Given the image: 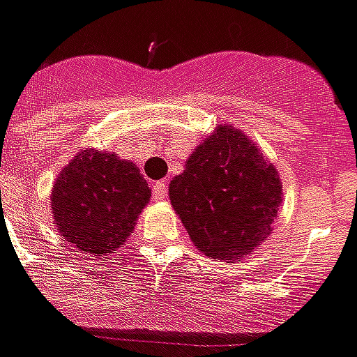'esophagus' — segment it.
I'll use <instances>...</instances> for the list:
<instances>
[{
    "mask_svg": "<svg viewBox=\"0 0 357 357\" xmlns=\"http://www.w3.org/2000/svg\"><path fill=\"white\" fill-rule=\"evenodd\" d=\"M153 197L154 201H164L167 197V186H165L164 181L154 182L153 184Z\"/></svg>",
    "mask_w": 357,
    "mask_h": 357,
    "instance_id": "1",
    "label": "esophagus"
}]
</instances>
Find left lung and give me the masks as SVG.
<instances>
[{
    "instance_id": "obj_1",
    "label": "left lung",
    "mask_w": 357,
    "mask_h": 357,
    "mask_svg": "<svg viewBox=\"0 0 357 357\" xmlns=\"http://www.w3.org/2000/svg\"><path fill=\"white\" fill-rule=\"evenodd\" d=\"M169 201L201 253L234 262L272 233L283 184L250 135L218 124L169 182Z\"/></svg>"
}]
</instances>
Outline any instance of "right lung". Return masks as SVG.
Returning <instances> with one entry per match:
<instances>
[{
    "mask_svg": "<svg viewBox=\"0 0 357 357\" xmlns=\"http://www.w3.org/2000/svg\"><path fill=\"white\" fill-rule=\"evenodd\" d=\"M151 201L139 167L117 154L79 151L61 169L50 193L57 233L79 253H115L130 238Z\"/></svg>",
    "mask_w": 357,
    "mask_h": 357,
    "instance_id": "obj_1",
    "label": "right lung"
}]
</instances>
